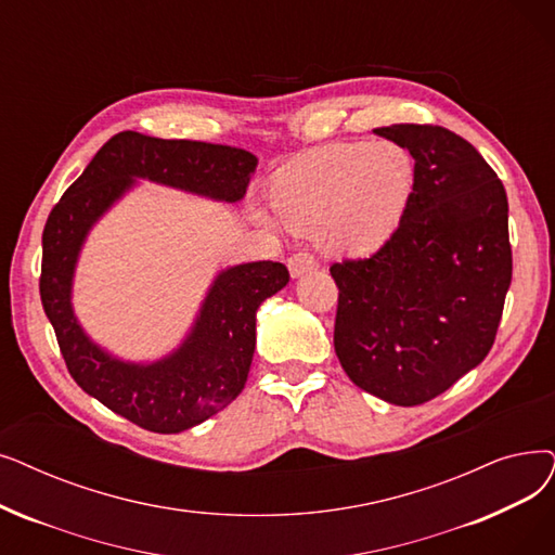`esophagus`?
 Returning a JSON list of instances; mask_svg holds the SVG:
<instances>
[{
    "label": "esophagus",
    "mask_w": 555,
    "mask_h": 555,
    "mask_svg": "<svg viewBox=\"0 0 555 555\" xmlns=\"http://www.w3.org/2000/svg\"><path fill=\"white\" fill-rule=\"evenodd\" d=\"M315 268H318V260L312 258L308 251H299V254L287 258V270H291L293 279H299L301 274L315 270Z\"/></svg>",
    "instance_id": "obj_1"
}]
</instances>
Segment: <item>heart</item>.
Wrapping results in <instances>:
<instances>
[{
	"label": "heart",
	"instance_id": "b5f03b06",
	"mask_svg": "<svg viewBox=\"0 0 555 555\" xmlns=\"http://www.w3.org/2000/svg\"><path fill=\"white\" fill-rule=\"evenodd\" d=\"M415 183V158L403 144L337 142L281 167L270 199L287 229L318 233L335 256L363 258L397 233Z\"/></svg>",
	"mask_w": 555,
	"mask_h": 555
}]
</instances>
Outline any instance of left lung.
<instances>
[{
    "mask_svg": "<svg viewBox=\"0 0 555 555\" xmlns=\"http://www.w3.org/2000/svg\"><path fill=\"white\" fill-rule=\"evenodd\" d=\"M374 133L413 154L415 195L374 256L331 264L340 291L333 345L360 390L420 405L494 345L513 279L508 197L486 158L444 127Z\"/></svg>",
    "mask_w": 555,
    "mask_h": 555,
    "instance_id": "obj_1",
    "label": "left lung"
}]
</instances>
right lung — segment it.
<instances>
[{"label": "right lung", "instance_id": "obj_1", "mask_svg": "<svg viewBox=\"0 0 555 555\" xmlns=\"http://www.w3.org/2000/svg\"><path fill=\"white\" fill-rule=\"evenodd\" d=\"M256 165L254 154L227 144L122 131L94 154L47 218L40 299L65 365L83 392L142 428L188 430L243 392L256 349V310L285 287L291 274L272 260L222 270L183 343L152 363H131L92 343L75 315L72 283L81 247L90 229L138 179L237 204Z\"/></svg>", "mask_w": 555, "mask_h": 555}]
</instances>
